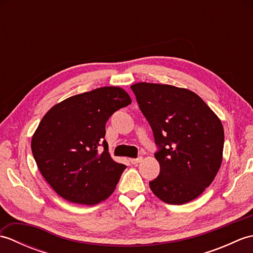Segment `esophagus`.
Segmentation results:
<instances>
[{
	"mask_svg": "<svg viewBox=\"0 0 253 253\" xmlns=\"http://www.w3.org/2000/svg\"><path fill=\"white\" fill-rule=\"evenodd\" d=\"M142 161V158L141 157H139V158H137V159H129V162L131 163V164H138V163H140Z\"/></svg>",
	"mask_w": 253,
	"mask_h": 253,
	"instance_id": "esophagus-1",
	"label": "esophagus"
}]
</instances>
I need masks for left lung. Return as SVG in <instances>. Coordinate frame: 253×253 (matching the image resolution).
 Returning <instances> with one entry per match:
<instances>
[{"mask_svg":"<svg viewBox=\"0 0 253 253\" xmlns=\"http://www.w3.org/2000/svg\"><path fill=\"white\" fill-rule=\"evenodd\" d=\"M130 88L159 148L154 157L160 174L149 182L152 192L169 204H184L198 198L221 168V120L188 89L150 83Z\"/></svg>","mask_w":253,"mask_h":253,"instance_id":"obj_1","label":"left lung"}]
</instances>
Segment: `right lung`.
<instances>
[{
  "mask_svg": "<svg viewBox=\"0 0 253 253\" xmlns=\"http://www.w3.org/2000/svg\"><path fill=\"white\" fill-rule=\"evenodd\" d=\"M130 103L124 89L102 87L73 95L47 111L32 136L31 151L58 196L93 206L112 195L126 166L111 158L105 124ZM100 145L105 148L102 153Z\"/></svg>",
  "mask_w": 253,
  "mask_h": 253,
  "instance_id": "obj_1",
  "label": "right lung"
}]
</instances>
